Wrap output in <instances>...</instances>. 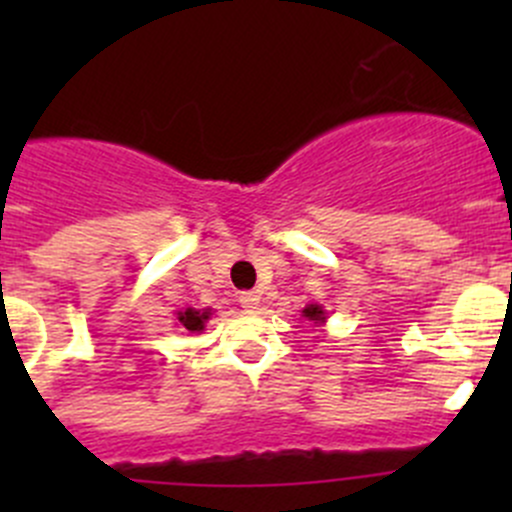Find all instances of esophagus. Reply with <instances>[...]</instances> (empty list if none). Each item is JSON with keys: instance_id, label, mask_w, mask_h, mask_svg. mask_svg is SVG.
Returning a JSON list of instances; mask_svg holds the SVG:
<instances>
[{"instance_id": "esophagus-1", "label": "esophagus", "mask_w": 512, "mask_h": 512, "mask_svg": "<svg viewBox=\"0 0 512 512\" xmlns=\"http://www.w3.org/2000/svg\"><path fill=\"white\" fill-rule=\"evenodd\" d=\"M240 307L247 309V312H255L260 307V294L257 292H242L240 294Z\"/></svg>"}]
</instances>
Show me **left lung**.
<instances>
[{
	"instance_id": "left-lung-1",
	"label": "left lung",
	"mask_w": 512,
	"mask_h": 512,
	"mask_svg": "<svg viewBox=\"0 0 512 512\" xmlns=\"http://www.w3.org/2000/svg\"><path fill=\"white\" fill-rule=\"evenodd\" d=\"M302 317H307L309 322H324V319H327V314H324V309L319 307V304H309V307H304L302 309Z\"/></svg>"
}]
</instances>
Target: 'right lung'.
Listing matches in <instances>:
<instances>
[{
	"instance_id": "1",
	"label": "right lung",
	"mask_w": 512,
	"mask_h": 512,
	"mask_svg": "<svg viewBox=\"0 0 512 512\" xmlns=\"http://www.w3.org/2000/svg\"><path fill=\"white\" fill-rule=\"evenodd\" d=\"M210 319V309H205V312H198V309L188 307L185 312H178V322L180 327L188 329V332H203L205 322Z\"/></svg>"
}]
</instances>
